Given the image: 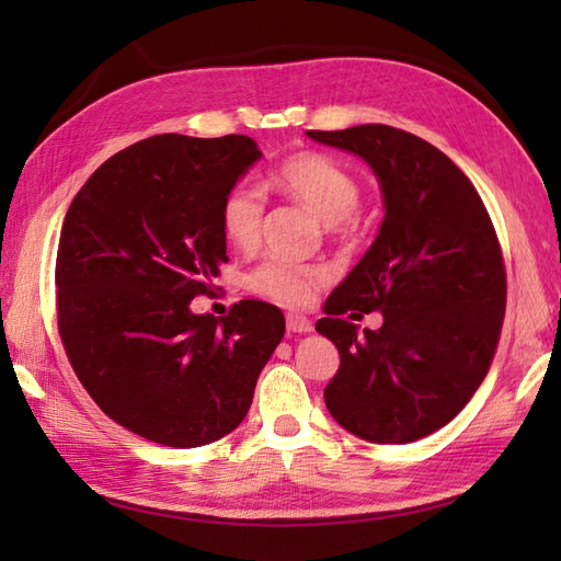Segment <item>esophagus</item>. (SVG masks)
<instances>
[{"label": "esophagus", "mask_w": 561, "mask_h": 561, "mask_svg": "<svg viewBox=\"0 0 561 561\" xmlns=\"http://www.w3.org/2000/svg\"><path fill=\"white\" fill-rule=\"evenodd\" d=\"M287 330L294 332V335H296V332H299V335H306V332L313 330V323L301 313H289L287 316Z\"/></svg>", "instance_id": "34e87169"}]
</instances>
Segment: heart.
Listing matches in <instances>:
<instances>
[{
	"label": "heart",
	"instance_id": "b5f03b06",
	"mask_svg": "<svg viewBox=\"0 0 561 561\" xmlns=\"http://www.w3.org/2000/svg\"><path fill=\"white\" fill-rule=\"evenodd\" d=\"M270 185L301 199L320 219L328 221L332 233H344L350 229L352 211L362 197L359 181L340 161L316 151L294 153L284 159L272 171ZM262 214H265V202H262L260 190L245 181L236 183L224 195L219 207V224L226 241L243 253L253 250L260 238ZM325 279V267L270 257L248 274V287L279 304L304 306L313 299L318 284Z\"/></svg>",
	"mask_w": 561,
	"mask_h": 561
}]
</instances>
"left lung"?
<instances>
[{
  "label": "left lung",
  "mask_w": 561,
  "mask_h": 561,
  "mask_svg": "<svg viewBox=\"0 0 561 561\" xmlns=\"http://www.w3.org/2000/svg\"><path fill=\"white\" fill-rule=\"evenodd\" d=\"M306 135L371 165L386 207L316 323L340 352L325 408L364 440L410 444L446 426L490 371L506 311L496 231L468 175L428 141L390 125ZM354 307L385 325L359 333L336 318Z\"/></svg>",
  "instance_id": "left-lung-1"
}]
</instances>
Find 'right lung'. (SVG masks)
<instances>
[{"mask_svg": "<svg viewBox=\"0 0 561 561\" xmlns=\"http://www.w3.org/2000/svg\"><path fill=\"white\" fill-rule=\"evenodd\" d=\"M262 157L245 135H159L117 151L71 199L59 233L57 328L113 422L171 448L231 434L284 316L262 301L197 316L226 257L224 195Z\"/></svg>", "mask_w": 561, "mask_h": 561, "instance_id": "add662e5", "label": "right lung"}]
</instances>
